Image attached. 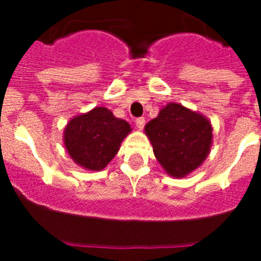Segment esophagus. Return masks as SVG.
Instances as JSON below:
<instances>
[{
  "mask_svg": "<svg viewBox=\"0 0 261 261\" xmlns=\"http://www.w3.org/2000/svg\"><path fill=\"white\" fill-rule=\"evenodd\" d=\"M145 121H146V120H145V117H137V119H136V125H137V128L144 129Z\"/></svg>",
  "mask_w": 261,
  "mask_h": 261,
  "instance_id": "obj_1",
  "label": "esophagus"
}]
</instances>
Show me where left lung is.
<instances>
[{"label": "left lung", "mask_w": 261, "mask_h": 261, "mask_svg": "<svg viewBox=\"0 0 261 261\" xmlns=\"http://www.w3.org/2000/svg\"><path fill=\"white\" fill-rule=\"evenodd\" d=\"M154 155L167 174L183 177L199 167L212 145V125L202 115L177 103L161 110L145 126Z\"/></svg>", "instance_id": "1"}]
</instances>
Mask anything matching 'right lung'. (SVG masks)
Returning <instances> with one entry per match:
<instances>
[{
    "label": "right lung",
    "mask_w": 261,
    "mask_h": 261,
    "mask_svg": "<svg viewBox=\"0 0 261 261\" xmlns=\"http://www.w3.org/2000/svg\"><path fill=\"white\" fill-rule=\"evenodd\" d=\"M130 125L117 119L110 110L95 107L69 121L64 142L74 162L87 170H102L116 155Z\"/></svg>",
    "instance_id": "right-lung-1"
}]
</instances>
